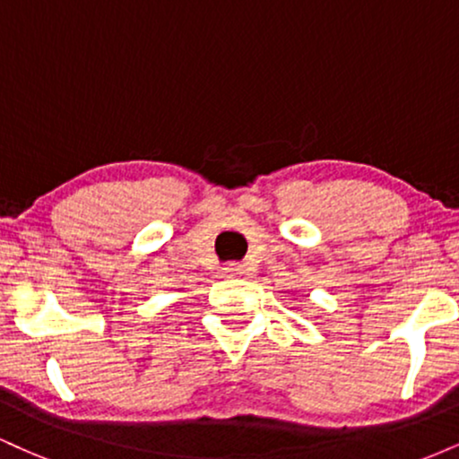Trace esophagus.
Instances as JSON below:
<instances>
[{
	"label": "esophagus",
	"mask_w": 459,
	"mask_h": 459,
	"mask_svg": "<svg viewBox=\"0 0 459 459\" xmlns=\"http://www.w3.org/2000/svg\"><path fill=\"white\" fill-rule=\"evenodd\" d=\"M224 273L226 276H239V273H244V267L239 263H230V265L224 267Z\"/></svg>",
	"instance_id": "34e87169"
}]
</instances>
